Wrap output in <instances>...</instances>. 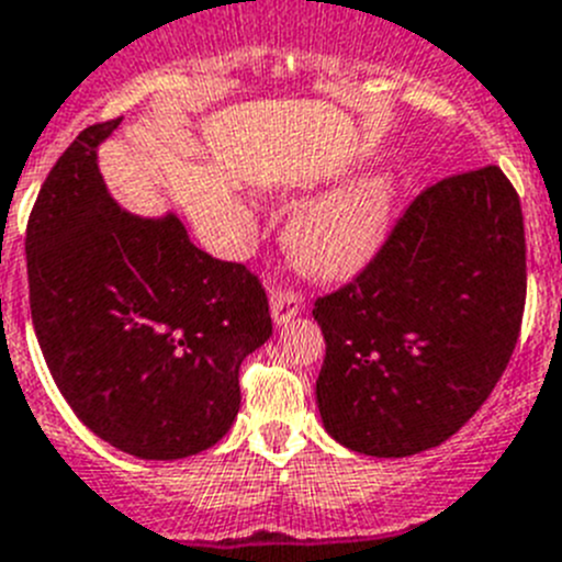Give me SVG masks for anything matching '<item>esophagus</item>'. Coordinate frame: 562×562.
<instances>
[{"label":"esophagus","mask_w":562,"mask_h":562,"mask_svg":"<svg viewBox=\"0 0 562 562\" xmlns=\"http://www.w3.org/2000/svg\"><path fill=\"white\" fill-rule=\"evenodd\" d=\"M269 302H271V316H274L277 325L291 322L302 307V296L296 291H291V288H271Z\"/></svg>","instance_id":"1"}]
</instances>
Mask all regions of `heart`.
<instances>
[{"label":"heart","instance_id":"1","mask_svg":"<svg viewBox=\"0 0 562 562\" xmlns=\"http://www.w3.org/2000/svg\"><path fill=\"white\" fill-rule=\"evenodd\" d=\"M392 190L383 179L356 181L302 206L288 224V246L307 271L350 277L381 246Z\"/></svg>","mask_w":562,"mask_h":562}]
</instances>
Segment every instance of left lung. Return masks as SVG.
<instances>
[{
    "label": "left lung",
    "mask_w": 562,
    "mask_h": 562,
    "mask_svg": "<svg viewBox=\"0 0 562 562\" xmlns=\"http://www.w3.org/2000/svg\"><path fill=\"white\" fill-rule=\"evenodd\" d=\"M524 302V215L502 168L419 190L367 266L313 302L327 434L386 459L442 445L504 375Z\"/></svg>",
    "instance_id": "obj_1"
}]
</instances>
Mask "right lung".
Listing matches in <instances>:
<instances>
[{
	"instance_id": "1",
	"label": "right lung",
	"mask_w": 562,
	"mask_h": 562,
	"mask_svg": "<svg viewBox=\"0 0 562 562\" xmlns=\"http://www.w3.org/2000/svg\"><path fill=\"white\" fill-rule=\"evenodd\" d=\"M105 120L80 131L27 221L30 316L55 386L89 431L139 459H184L226 437L240 363L271 336L244 262L190 244L176 215L136 218L105 193Z\"/></svg>"
}]
</instances>
